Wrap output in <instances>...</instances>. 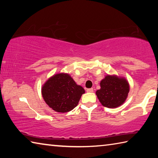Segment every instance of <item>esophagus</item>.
I'll use <instances>...</instances> for the list:
<instances>
[{"mask_svg":"<svg viewBox=\"0 0 158 158\" xmlns=\"http://www.w3.org/2000/svg\"><path fill=\"white\" fill-rule=\"evenodd\" d=\"M86 91L88 93H93V89H88L86 90Z\"/></svg>","mask_w":158,"mask_h":158,"instance_id":"esophagus-1","label":"esophagus"}]
</instances>
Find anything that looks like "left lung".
Instances as JSON below:
<instances>
[{
    "mask_svg": "<svg viewBox=\"0 0 158 158\" xmlns=\"http://www.w3.org/2000/svg\"><path fill=\"white\" fill-rule=\"evenodd\" d=\"M100 90L96 91L99 100L105 107L115 108L124 102L130 86L126 79L116 76H106L100 82Z\"/></svg>",
    "mask_w": 158,
    "mask_h": 158,
    "instance_id": "left-lung-1",
    "label": "left lung"
}]
</instances>
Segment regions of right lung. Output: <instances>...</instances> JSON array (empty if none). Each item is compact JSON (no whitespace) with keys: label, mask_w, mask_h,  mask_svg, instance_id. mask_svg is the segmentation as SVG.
<instances>
[{"label":"right lung","mask_w":158,"mask_h":158,"mask_svg":"<svg viewBox=\"0 0 158 158\" xmlns=\"http://www.w3.org/2000/svg\"><path fill=\"white\" fill-rule=\"evenodd\" d=\"M85 93L68 74H57L47 80L42 89L44 100L53 110L65 113L76 107Z\"/></svg>","instance_id":"add662e5"}]
</instances>
